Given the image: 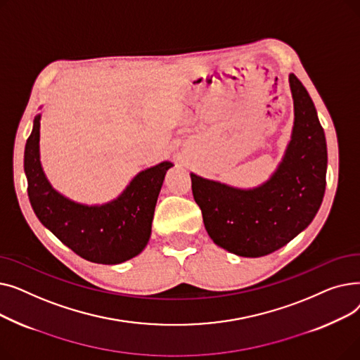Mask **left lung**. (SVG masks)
Here are the masks:
<instances>
[{"label": "left lung", "mask_w": 360, "mask_h": 360, "mask_svg": "<svg viewBox=\"0 0 360 360\" xmlns=\"http://www.w3.org/2000/svg\"><path fill=\"white\" fill-rule=\"evenodd\" d=\"M295 108L292 137L269 181L242 190L191 174L205 231L220 248L264 257L305 231L326 193L327 143L309 93L289 75Z\"/></svg>", "instance_id": "obj_1"}]
</instances>
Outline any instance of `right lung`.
I'll list each match as a JSON object with an SVG mask.
<instances>
[{
	"mask_svg": "<svg viewBox=\"0 0 360 360\" xmlns=\"http://www.w3.org/2000/svg\"><path fill=\"white\" fill-rule=\"evenodd\" d=\"M41 113L25 147L27 194L37 219L70 250L98 264H121L137 257L151 235L155 207L167 170L162 162L134 176L118 198L101 205L75 202L52 188L39 153Z\"/></svg>",
	"mask_w": 360,
	"mask_h": 360,
	"instance_id": "add662e5",
	"label": "right lung"
}]
</instances>
